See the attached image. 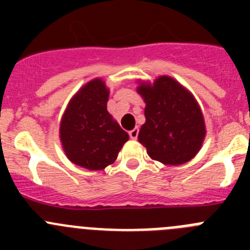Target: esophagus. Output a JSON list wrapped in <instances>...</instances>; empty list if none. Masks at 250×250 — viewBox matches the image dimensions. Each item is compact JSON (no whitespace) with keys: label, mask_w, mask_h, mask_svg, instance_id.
I'll return each mask as SVG.
<instances>
[{"label":"esophagus","mask_w":250,"mask_h":250,"mask_svg":"<svg viewBox=\"0 0 250 250\" xmlns=\"http://www.w3.org/2000/svg\"><path fill=\"white\" fill-rule=\"evenodd\" d=\"M129 135H130V138L132 139V140H135V139L138 138V135H139V129H138V127H135V129H132L131 131L129 132Z\"/></svg>","instance_id":"esophagus-1"}]
</instances>
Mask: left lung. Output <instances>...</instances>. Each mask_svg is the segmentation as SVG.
Here are the masks:
<instances>
[{"label":"left lung","instance_id":"8db88e82","mask_svg":"<svg viewBox=\"0 0 250 250\" xmlns=\"http://www.w3.org/2000/svg\"><path fill=\"white\" fill-rule=\"evenodd\" d=\"M138 91L146 103V121L138 138L150 158L167 165L193 159L205 136L204 119L193 96L167 76L152 86H139Z\"/></svg>","mask_w":250,"mask_h":250}]
</instances>
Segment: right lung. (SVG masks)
Masks as SVG:
<instances>
[{
	"instance_id": "1",
	"label": "right lung",
	"mask_w": 250,
	"mask_h": 250,
	"mask_svg": "<svg viewBox=\"0 0 250 250\" xmlns=\"http://www.w3.org/2000/svg\"><path fill=\"white\" fill-rule=\"evenodd\" d=\"M109 90L96 79L74 96L63 114L60 138L66 155L74 164L100 170L112 164L129 140L106 109Z\"/></svg>"
}]
</instances>
